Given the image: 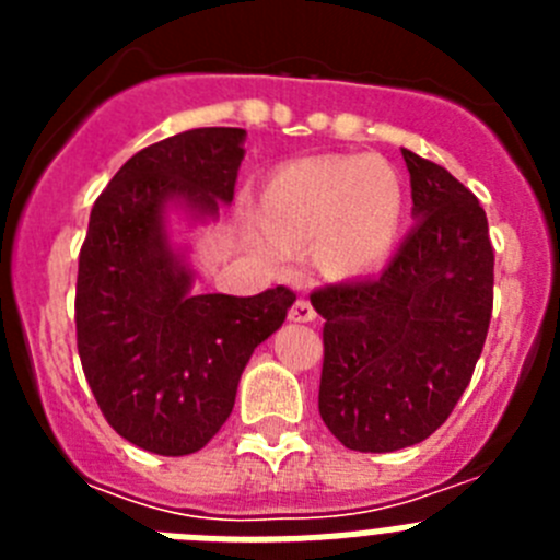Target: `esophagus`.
<instances>
[{"instance_id":"1","label":"esophagus","mask_w":560,"mask_h":560,"mask_svg":"<svg viewBox=\"0 0 560 560\" xmlns=\"http://www.w3.org/2000/svg\"><path fill=\"white\" fill-rule=\"evenodd\" d=\"M289 319H291V323H314V319H316L314 305H311L308 300H305V296H300V300H296V303L291 305Z\"/></svg>"}]
</instances>
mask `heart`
Wrapping results in <instances>:
<instances>
[{"mask_svg": "<svg viewBox=\"0 0 560 560\" xmlns=\"http://www.w3.org/2000/svg\"><path fill=\"white\" fill-rule=\"evenodd\" d=\"M257 219L280 249L314 241L325 269L361 275L384 264L398 241L404 185L375 156L300 160L275 173Z\"/></svg>", "mask_w": 560, "mask_h": 560, "instance_id": "b5f03b06", "label": "heart"}]
</instances>
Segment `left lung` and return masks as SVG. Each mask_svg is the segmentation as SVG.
Instances as JSON below:
<instances>
[{"instance_id": "8db88e82", "label": "left lung", "mask_w": 560, "mask_h": 560, "mask_svg": "<svg viewBox=\"0 0 560 560\" xmlns=\"http://www.w3.org/2000/svg\"><path fill=\"white\" fill-rule=\"evenodd\" d=\"M412 232L378 277L311 291L323 314L319 415L341 446L398 452L438 432L471 381L493 311L488 219L446 167L404 148Z\"/></svg>"}]
</instances>
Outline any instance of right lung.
<instances>
[{
  "mask_svg": "<svg viewBox=\"0 0 560 560\" xmlns=\"http://www.w3.org/2000/svg\"><path fill=\"white\" fill-rule=\"evenodd\" d=\"M244 128H192L142 148L114 173L78 255V355L108 427L162 457L205 448L235 407L246 361L294 305L196 294L162 226L167 201L201 215L235 196Z\"/></svg>",
  "mask_w": 560,
  "mask_h": 560,
  "instance_id": "1",
  "label": "right lung"
}]
</instances>
